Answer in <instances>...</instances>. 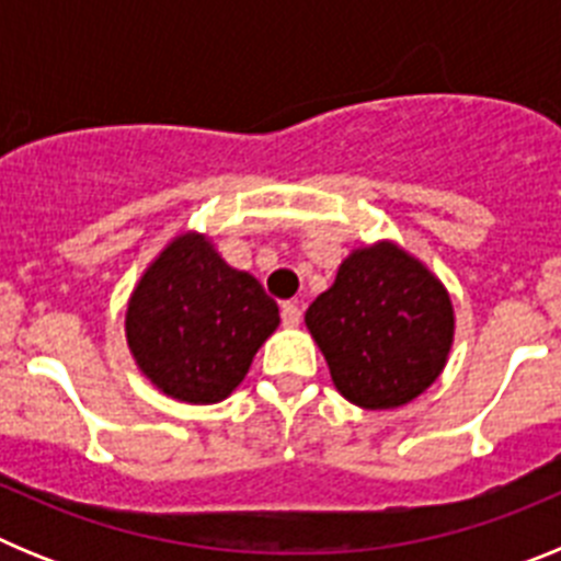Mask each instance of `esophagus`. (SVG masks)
I'll return each instance as SVG.
<instances>
[{
	"label": "esophagus",
	"mask_w": 561,
	"mask_h": 561,
	"mask_svg": "<svg viewBox=\"0 0 561 561\" xmlns=\"http://www.w3.org/2000/svg\"><path fill=\"white\" fill-rule=\"evenodd\" d=\"M280 317H284V325L295 329V325H300V317H304V311H300V306L297 304H284L280 306Z\"/></svg>",
	"instance_id": "34e87169"
}]
</instances>
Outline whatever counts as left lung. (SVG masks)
<instances>
[{
  "instance_id": "1",
  "label": "left lung",
  "mask_w": 561,
  "mask_h": 561,
  "mask_svg": "<svg viewBox=\"0 0 561 561\" xmlns=\"http://www.w3.org/2000/svg\"><path fill=\"white\" fill-rule=\"evenodd\" d=\"M306 325L351 404L393 410L440 376L453 348L449 291L393 241L351 252Z\"/></svg>"
}]
</instances>
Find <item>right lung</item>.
I'll list each match as a JSON object with an SVG mask.
<instances>
[{"instance_id":"1","label":"right lung","mask_w":561,"mask_h":561,"mask_svg":"<svg viewBox=\"0 0 561 561\" xmlns=\"http://www.w3.org/2000/svg\"><path fill=\"white\" fill-rule=\"evenodd\" d=\"M277 323V304L250 272L232 270L210 238L182 232L134 286L126 340L162 393L216 404L241 385Z\"/></svg>"}]
</instances>
